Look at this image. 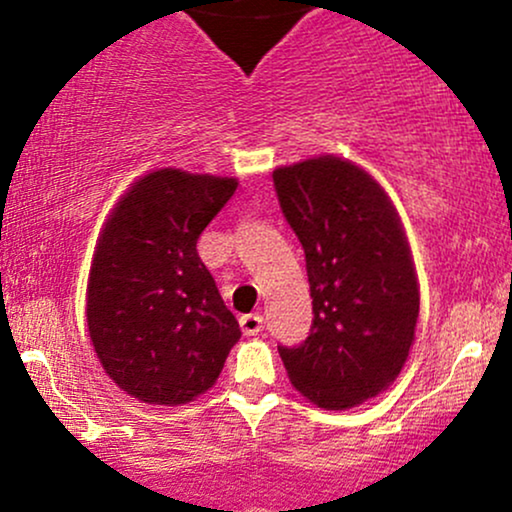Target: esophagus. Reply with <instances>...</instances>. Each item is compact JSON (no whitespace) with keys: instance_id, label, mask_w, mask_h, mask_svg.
Listing matches in <instances>:
<instances>
[{"instance_id":"1","label":"esophagus","mask_w":512,"mask_h":512,"mask_svg":"<svg viewBox=\"0 0 512 512\" xmlns=\"http://www.w3.org/2000/svg\"><path fill=\"white\" fill-rule=\"evenodd\" d=\"M262 325H264V317L260 313H250V315L240 317V330H243V334H248V337L260 334Z\"/></svg>"}]
</instances>
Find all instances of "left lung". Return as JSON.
I'll return each instance as SVG.
<instances>
[{"instance_id": "left-lung-1", "label": "left lung", "mask_w": 512, "mask_h": 512, "mask_svg": "<svg viewBox=\"0 0 512 512\" xmlns=\"http://www.w3.org/2000/svg\"><path fill=\"white\" fill-rule=\"evenodd\" d=\"M274 187L315 315L308 339L279 356L320 409L358 407L395 383L414 344L419 279L402 219L368 170L332 154L279 166Z\"/></svg>"}]
</instances>
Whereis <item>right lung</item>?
Segmentation results:
<instances>
[{
  "instance_id": "add662e5",
  "label": "right lung",
  "mask_w": 512,
  "mask_h": 512,
  "mask_svg": "<svg viewBox=\"0 0 512 512\" xmlns=\"http://www.w3.org/2000/svg\"><path fill=\"white\" fill-rule=\"evenodd\" d=\"M238 180L158 168L127 187L98 236L86 322L110 380L146 404L204 395L240 339L197 240Z\"/></svg>"
}]
</instances>
